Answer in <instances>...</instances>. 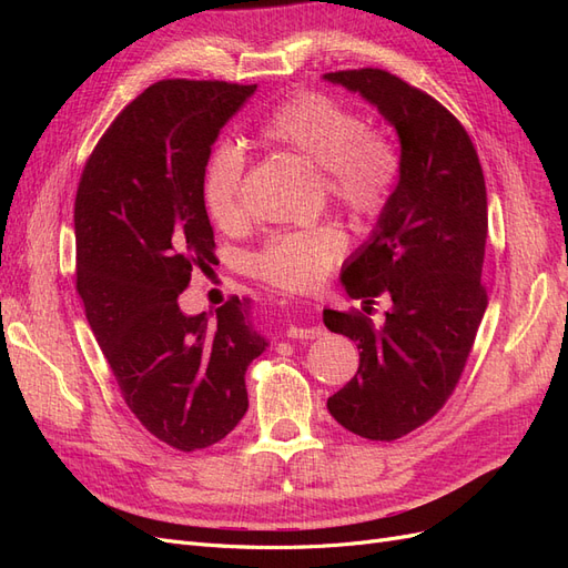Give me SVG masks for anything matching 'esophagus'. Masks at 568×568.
<instances>
[{
    "mask_svg": "<svg viewBox=\"0 0 568 568\" xmlns=\"http://www.w3.org/2000/svg\"><path fill=\"white\" fill-rule=\"evenodd\" d=\"M288 338H320L324 336L322 326H311V324H291L286 329Z\"/></svg>",
    "mask_w": 568,
    "mask_h": 568,
    "instance_id": "obj_1",
    "label": "esophagus"
}]
</instances>
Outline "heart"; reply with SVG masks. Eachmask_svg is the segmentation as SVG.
<instances>
[{
    "instance_id": "1",
    "label": "heart",
    "mask_w": 568,
    "mask_h": 568,
    "mask_svg": "<svg viewBox=\"0 0 568 568\" xmlns=\"http://www.w3.org/2000/svg\"><path fill=\"white\" fill-rule=\"evenodd\" d=\"M257 140L301 153L320 165L326 194L359 220L382 217L400 178V156L390 136L341 99L305 90L274 106L257 123ZM246 153L234 142L217 144L203 168L205 211L220 230L248 222L244 201ZM346 253V232L334 220L272 232L253 253V270L280 288H311Z\"/></svg>"
}]
</instances>
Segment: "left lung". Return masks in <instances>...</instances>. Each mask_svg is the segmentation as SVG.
<instances>
[{"mask_svg":"<svg viewBox=\"0 0 568 568\" xmlns=\"http://www.w3.org/2000/svg\"><path fill=\"white\" fill-rule=\"evenodd\" d=\"M359 92L400 136V180L369 242L341 272L365 313L324 311L326 329L357 343L359 367L326 407L348 432L395 440L448 403L488 305L480 282L488 196L478 153L440 101L382 68L324 73ZM376 300L389 311L368 320Z\"/></svg>","mask_w":568,"mask_h":568,"instance_id":"8db88e82","label":"left lung"}]
</instances>
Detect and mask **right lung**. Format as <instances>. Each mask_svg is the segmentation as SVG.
I'll list each match as a JSON object with an SVG mask.
<instances>
[{"label":"right lung","mask_w":568,"mask_h":568,"mask_svg":"<svg viewBox=\"0 0 568 568\" xmlns=\"http://www.w3.org/2000/svg\"><path fill=\"white\" fill-rule=\"evenodd\" d=\"M257 84L161 80L118 113L75 194V288L132 415L180 453L211 448L248 409L265 351L248 298L184 315L178 296L217 263L201 194L211 146Z\"/></svg>","instance_id":"add662e5"}]
</instances>
